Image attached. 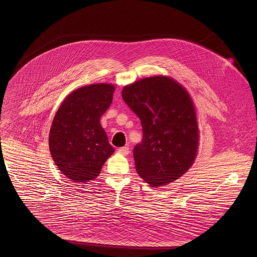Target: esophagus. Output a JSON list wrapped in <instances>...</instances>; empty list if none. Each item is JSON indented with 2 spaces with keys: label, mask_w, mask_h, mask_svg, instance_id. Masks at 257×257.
<instances>
[{
  "label": "esophagus",
  "mask_w": 257,
  "mask_h": 257,
  "mask_svg": "<svg viewBox=\"0 0 257 257\" xmlns=\"http://www.w3.org/2000/svg\"><path fill=\"white\" fill-rule=\"evenodd\" d=\"M117 152L120 153V154H122V155H127L128 152H130V150H128V147H120V148L117 149Z\"/></svg>",
  "instance_id": "obj_1"
}]
</instances>
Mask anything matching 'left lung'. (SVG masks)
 Listing matches in <instances>:
<instances>
[{
  "instance_id": "obj_1",
  "label": "left lung",
  "mask_w": 257,
  "mask_h": 257,
  "mask_svg": "<svg viewBox=\"0 0 257 257\" xmlns=\"http://www.w3.org/2000/svg\"><path fill=\"white\" fill-rule=\"evenodd\" d=\"M121 97L143 126V141L134 148L139 175L151 187L177 180L194 163L199 144L188 92L169 77L154 76L125 86Z\"/></svg>"
}]
</instances>
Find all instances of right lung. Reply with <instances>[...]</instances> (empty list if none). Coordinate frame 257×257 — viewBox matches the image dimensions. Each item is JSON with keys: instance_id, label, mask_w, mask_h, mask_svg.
Instances as JSON below:
<instances>
[{"instance_id": "add662e5", "label": "right lung", "mask_w": 257, "mask_h": 257, "mask_svg": "<svg viewBox=\"0 0 257 257\" xmlns=\"http://www.w3.org/2000/svg\"><path fill=\"white\" fill-rule=\"evenodd\" d=\"M114 86L92 84L75 90L55 113L49 150L58 169L75 183H85L99 176L113 153L100 123L112 101Z\"/></svg>"}]
</instances>
